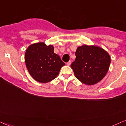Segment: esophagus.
I'll return each mask as SVG.
<instances>
[{"mask_svg": "<svg viewBox=\"0 0 126 126\" xmlns=\"http://www.w3.org/2000/svg\"><path fill=\"white\" fill-rule=\"evenodd\" d=\"M71 63V61H69V62H67V63H66V64L67 65V66H70Z\"/></svg>", "mask_w": 126, "mask_h": 126, "instance_id": "1", "label": "esophagus"}]
</instances>
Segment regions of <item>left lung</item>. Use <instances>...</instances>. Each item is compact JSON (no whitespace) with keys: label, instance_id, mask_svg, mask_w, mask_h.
Segmentation results:
<instances>
[{"label":"left lung","instance_id":"1","mask_svg":"<svg viewBox=\"0 0 126 126\" xmlns=\"http://www.w3.org/2000/svg\"><path fill=\"white\" fill-rule=\"evenodd\" d=\"M76 60L71 64L75 77L84 84L94 85L101 81L109 70L110 57L102 47L83 45L77 48Z\"/></svg>","mask_w":126,"mask_h":126}]
</instances>
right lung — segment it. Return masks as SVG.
I'll list each match as a JSON object with an SVG mask.
<instances>
[{"label":"right lung","mask_w":126,"mask_h":126,"mask_svg":"<svg viewBox=\"0 0 126 126\" xmlns=\"http://www.w3.org/2000/svg\"><path fill=\"white\" fill-rule=\"evenodd\" d=\"M52 45L44 42L30 45L25 53L27 68L31 77L41 83H47L57 77L65 63L60 56L54 53Z\"/></svg>","instance_id":"obj_1"}]
</instances>
